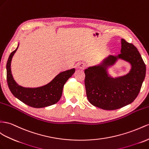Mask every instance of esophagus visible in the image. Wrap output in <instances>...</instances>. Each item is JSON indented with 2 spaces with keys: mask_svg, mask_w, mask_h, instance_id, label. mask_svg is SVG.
Returning a JSON list of instances; mask_svg holds the SVG:
<instances>
[{
  "mask_svg": "<svg viewBox=\"0 0 149 149\" xmlns=\"http://www.w3.org/2000/svg\"><path fill=\"white\" fill-rule=\"evenodd\" d=\"M86 66L87 65L84 62H80L78 64V67L79 68H80V69H84V68L86 67Z\"/></svg>",
  "mask_w": 149,
  "mask_h": 149,
  "instance_id": "1",
  "label": "esophagus"
}]
</instances>
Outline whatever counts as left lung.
<instances>
[{
  "label": "left lung",
  "mask_w": 149,
  "mask_h": 149,
  "mask_svg": "<svg viewBox=\"0 0 149 149\" xmlns=\"http://www.w3.org/2000/svg\"><path fill=\"white\" fill-rule=\"evenodd\" d=\"M118 59L131 63V70L123 76L113 78L107 68ZM87 97L91 104L105 110H114L127 106L138 96L146 77V66L138 49L121 39V53L109 55L101 63L84 70Z\"/></svg>",
  "instance_id": "left-lung-1"
}]
</instances>
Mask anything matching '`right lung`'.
I'll list each match as a JSON object with an SVG mask.
<instances>
[{
	"instance_id": "add662e5",
	"label": "right lung",
	"mask_w": 149,
	"mask_h": 149,
	"mask_svg": "<svg viewBox=\"0 0 149 149\" xmlns=\"http://www.w3.org/2000/svg\"><path fill=\"white\" fill-rule=\"evenodd\" d=\"M17 48L10 53L6 65L7 81L10 92L24 104L31 107L41 108L58 102L62 94L63 86L74 74L75 68L60 72L48 84L36 88H28L18 85L14 80L10 69L13 56Z\"/></svg>"
}]
</instances>
